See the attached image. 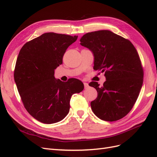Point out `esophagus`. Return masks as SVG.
Here are the masks:
<instances>
[{
    "label": "esophagus",
    "instance_id": "34e87169",
    "mask_svg": "<svg viewBox=\"0 0 157 157\" xmlns=\"http://www.w3.org/2000/svg\"><path fill=\"white\" fill-rule=\"evenodd\" d=\"M84 88H88V86H89L88 83H87V82H84Z\"/></svg>",
    "mask_w": 157,
    "mask_h": 157
}]
</instances>
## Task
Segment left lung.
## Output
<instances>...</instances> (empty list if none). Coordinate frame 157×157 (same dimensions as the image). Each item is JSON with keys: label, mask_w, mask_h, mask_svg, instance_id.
<instances>
[{"label": "left lung", "mask_w": 157, "mask_h": 157, "mask_svg": "<svg viewBox=\"0 0 157 157\" xmlns=\"http://www.w3.org/2000/svg\"><path fill=\"white\" fill-rule=\"evenodd\" d=\"M80 41L93 52L94 69L105 72L106 78L101 86L97 82L89 84L98 92L90 103L92 111L103 121L121 119L131 111L143 84L138 53L129 40L109 30L88 33Z\"/></svg>", "instance_id": "obj_1"}]
</instances>
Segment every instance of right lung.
I'll list each match as a JSON object with an SVG mask.
<instances>
[{
  "label": "right lung",
  "instance_id": "1",
  "mask_svg": "<svg viewBox=\"0 0 157 157\" xmlns=\"http://www.w3.org/2000/svg\"><path fill=\"white\" fill-rule=\"evenodd\" d=\"M77 38L44 33L23 45L17 56L13 76L22 102L33 117L44 124L63 120L69 111L72 95L84 89L78 79L64 82L54 77L66 50Z\"/></svg>",
  "mask_w": 157,
  "mask_h": 157
}]
</instances>
